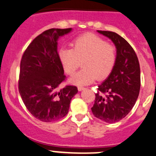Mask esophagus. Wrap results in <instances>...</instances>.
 Segmentation results:
<instances>
[{
  "label": "esophagus",
  "instance_id": "esophagus-1",
  "mask_svg": "<svg viewBox=\"0 0 156 156\" xmlns=\"http://www.w3.org/2000/svg\"><path fill=\"white\" fill-rule=\"evenodd\" d=\"M85 87H78V90H79V91H82V90H85Z\"/></svg>",
  "mask_w": 156,
  "mask_h": 156
}]
</instances>
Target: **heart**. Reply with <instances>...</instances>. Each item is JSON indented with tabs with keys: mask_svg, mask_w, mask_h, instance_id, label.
I'll return each instance as SVG.
<instances>
[{
	"mask_svg": "<svg viewBox=\"0 0 156 156\" xmlns=\"http://www.w3.org/2000/svg\"><path fill=\"white\" fill-rule=\"evenodd\" d=\"M60 58L68 75H73L82 62L83 69L70 79L72 83L81 87L110 74L116 60V49L101 37L88 34L76 38L71 50H60Z\"/></svg>",
	"mask_w": 156,
	"mask_h": 156,
	"instance_id": "heart-1",
	"label": "heart"
}]
</instances>
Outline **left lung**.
Returning a JSON list of instances; mask_svg holds the SVG:
<instances>
[{
    "mask_svg": "<svg viewBox=\"0 0 156 156\" xmlns=\"http://www.w3.org/2000/svg\"><path fill=\"white\" fill-rule=\"evenodd\" d=\"M115 44L116 60L107 79L98 86L94 105L91 108L96 118L114 123L126 116L134 106L140 90V66L136 52L116 33L97 30Z\"/></svg>",
    "mask_w": 156,
    "mask_h": 156,
    "instance_id": "left-lung-1",
    "label": "left lung"
}]
</instances>
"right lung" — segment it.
<instances>
[{"instance_id": "add662e5", "label": "right lung", "mask_w": 156, "mask_h": 156, "mask_svg": "<svg viewBox=\"0 0 156 156\" xmlns=\"http://www.w3.org/2000/svg\"><path fill=\"white\" fill-rule=\"evenodd\" d=\"M71 30L72 28L45 30L34 39L22 56L19 93L28 111L45 122L63 118L71 99L78 92L75 86L60 87L66 76L57 51V41Z\"/></svg>"}]
</instances>
